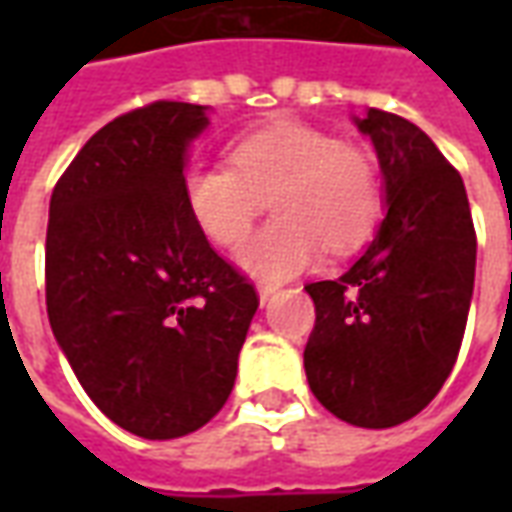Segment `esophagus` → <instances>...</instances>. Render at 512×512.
I'll return each instance as SVG.
<instances>
[{"mask_svg":"<svg viewBox=\"0 0 512 512\" xmlns=\"http://www.w3.org/2000/svg\"><path fill=\"white\" fill-rule=\"evenodd\" d=\"M277 290H279V285H271V282H260V285H257V296H260V304H266V301L271 299V296H274Z\"/></svg>","mask_w":512,"mask_h":512,"instance_id":"esophagus-1","label":"esophagus"}]
</instances>
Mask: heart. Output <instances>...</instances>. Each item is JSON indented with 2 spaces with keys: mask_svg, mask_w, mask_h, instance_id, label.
Instances as JSON below:
<instances>
[{
  "mask_svg": "<svg viewBox=\"0 0 512 512\" xmlns=\"http://www.w3.org/2000/svg\"><path fill=\"white\" fill-rule=\"evenodd\" d=\"M230 167L191 164L180 189L191 222L208 241L238 244L271 200V219L238 246V266L263 279H285L326 252H351L381 216L376 164L365 147L296 120H277L235 139Z\"/></svg>",
  "mask_w": 512,
  "mask_h": 512,
  "instance_id": "1",
  "label": "heart"
}]
</instances>
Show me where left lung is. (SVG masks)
<instances>
[{
  "label": "left lung",
  "mask_w": 512,
  "mask_h": 512,
  "mask_svg": "<svg viewBox=\"0 0 512 512\" xmlns=\"http://www.w3.org/2000/svg\"><path fill=\"white\" fill-rule=\"evenodd\" d=\"M384 175L386 216L343 277L310 282L312 395L356 428H392L439 395L472 304V211L458 169L406 117H354Z\"/></svg>",
  "instance_id": "obj_1"
}]
</instances>
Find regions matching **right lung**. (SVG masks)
I'll return each instance as SVG.
<instances>
[{"label":"right lung","instance_id":"right-lung-1","mask_svg":"<svg viewBox=\"0 0 512 512\" xmlns=\"http://www.w3.org/2000/svg\"><path fill=\"white\" fill-rule=\"evenodd\" d=\"M205 128L208 106L180 101L115 117L51 194V332L95 406L142 439H178L219 414L260 304L183 202Z\"/></svg>","mask_w":512,"mask_h":512}]
</instances>
